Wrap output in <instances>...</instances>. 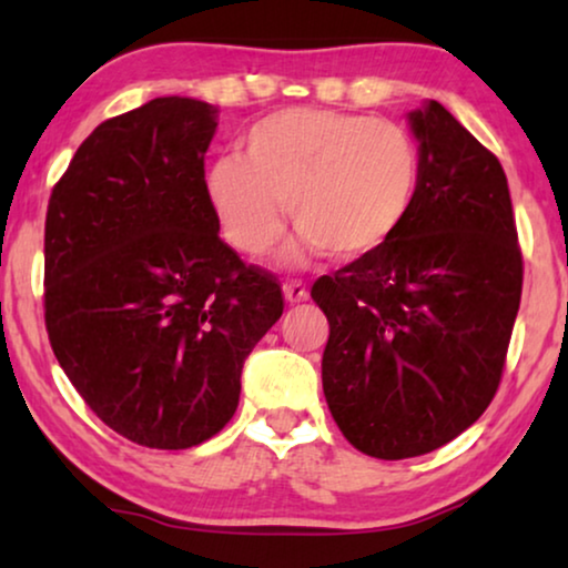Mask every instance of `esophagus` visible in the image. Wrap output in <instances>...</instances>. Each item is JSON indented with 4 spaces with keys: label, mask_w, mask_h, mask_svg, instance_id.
<instances>
[{
    "label": "esophagus",
    "mask_w": 568,
    "mask_h": 568,
    "mask_svg": "<svg viewBox=\"0 0 568 568\" xmlns=\"http://www.w3.org/2000/svg\"><path fill=\"white\" fill-rule=\"evenodd\" d=\"M283 295L291 305L303 303V301H308V287H305L301 281H291V283L283 285Z\"/></svg>",
    "instance_id": "34e87169"
}]
</instances>
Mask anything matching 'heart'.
I'll list each match as a JSON object with an SVG mask.
<instances>
[{
	"mask_svg": "<svg viewBox=\"0 0 568 568\" xmlns=\"http://www.w3.org/2000/svg\"><path fill=\"white\" fill-rule=\"evenodd\" d=\"M422 154L404 125L372 115L285 108L250 125L245 159L227 154L206 174L222 230L260 257L283 237L285 202L301 230L287 250L305 263L379 252L407 222L419 192Z\"/></svg>",
	"mask_w": 568,
	"mask_h": 568,
	"instance_id": "b5f03b06",
	"label": "heart"
}]
</instances>
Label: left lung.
<instances>
[{"mask_svg": "<svg viewBox=\"0 0 568 568\" xmlns=\"http://www.w3.org/2000/svg\"><path fill=\"white\" fill-rule=\"evenodd\" d=\"M419 192L374 255L313 283L328 318L323 394L338 429L379 460L447 445L498 392L524 287L500 161L437 101L409 113Z\"/></svg>", "mask_w": 568, "mask_h": 568, "instance_id": "1", "label": "left lung"}]
</instances>
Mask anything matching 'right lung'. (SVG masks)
<instances>
[{
  "label": "right lung",
  "instance_id": "1",
  "mask_svg": "<svg viewBox=\"0 0 568 568\" xmlns=\"http://www.w3.org/2000/svg\"><path fill=\"white\" fill-rule=\"evenodd\" d=\"M217 108L154 98L80 143L44 220V326L62 372L131 443L186 449L227 425L281 285L220 240L204 182Z\"/></svg>",
  "mask_w": 568,
  "mask_h": 568
}]
</instances>
